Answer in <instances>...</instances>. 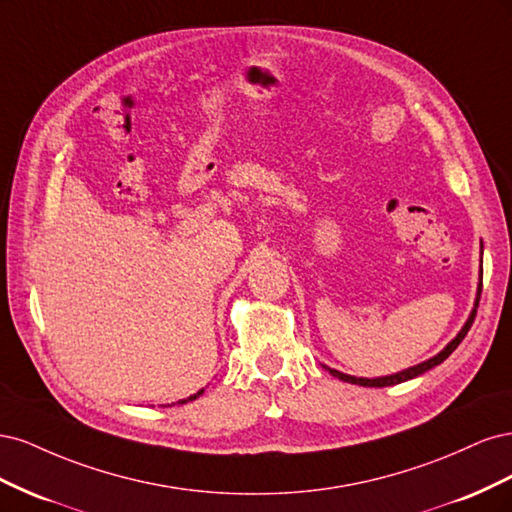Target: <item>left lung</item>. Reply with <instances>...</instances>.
<instances>
[{"instance_id": "obj_1", "label": "left lung", "mask_w": 512, "mask_h": 512, "mask_svg": "<svg viewBox=\"0 0 512 512\" xmlns=\"http://www.w3.org/2000/svg\"><path fill=\"white\" fill-rule=\"evenodd\" d=\"M478 299H480V284H478V292H476L474 307H472V312H470V316H468L466 324H463L461 331L451 339V342H448V344H446V346H444L436 356H431V359H427V361H423V363H418V365H412V367H408V369H401V371H397V374H391V376H380V378H356V376L342 374V371H337V369L327 367V369H329V374H331V376H335V378H339V380H344V382L359 384V386H374V389H382V386H393V384L406 382V380H412V378H416V376L425 374V371H429V369H433L436 365L444 363V361L448 359V356L453 354V350L463 342V337L468 335V331H470V327H472V322H474V316H476Z\"/></svg>"}]
</instances>
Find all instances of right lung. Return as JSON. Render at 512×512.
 <instances>
[{
    "label": "right lung",
    "instance_id": "obj_1",
    "mask_svg": "<svg viewBox=\"0 0 512 512\" xmlns=\"http://www.w3.org/2000/svg\"><path fill=\"white\" fill-rule=\"evenodd\" d=\"M203 393H205V389H200L198 393H194V395H190V397H185V399H179V401H177V404H188V401H194L196 397H200V395H203ZM173 406H175V404H173Z\"/></svg>",
    "mask_w": 512,
    "mask_h": 512
}]
</instances>
